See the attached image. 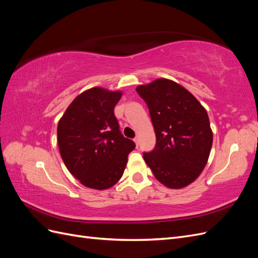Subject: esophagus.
I'll return each mask as SVG.
<instances>
[{
    "instance_id": "34e87169",
    "label": "esophagus",
    "mask_w": 258,
    "mask_h": 258,
    "mask_svg": "<svg viewBox=\"0 0 258 258\" xmlns=\"http://www.w3.org/2000/svg\"><path fill=\"white\" fill-rule=\"evenodd\" d=\"M134 141H135V143H136V144H137V146H138V145H139V139L136 137V138L134 139Z\"/></svg>"
}]
</instances>
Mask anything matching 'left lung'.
<instances>
[{"mask_svg":"<svg viewBox=\"0 0 258 258\" xmlns=\"http://www.w3.org/2000/svg\"><path fill=\"white\" fill-rule=\"evenodd\" d=\"M147 104L156 145L143 153L155 177L169 188L192 183L205 169L213 142L206 108L183 86L159 79L137 87Z\"/></svg>","mask_w":258,"mask_h":258,"instance_id":"1","label":"left lung"}]
</instances>
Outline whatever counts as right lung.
<instances>
[{
    "instance_id": "right-lung-1",
    "label": "right lung",
    "mask_w": 258,
    "mask_h": 258,
    "mask_svg": "<svg viewBox=\"0 0 258 258\" xmlns=\"http://www.w3.org/2000/svg\"><path fill=\"white\" fill-rule=\"evenodd\" d=\"M122 93L100 87L77 96L58 122L60 155L86 187L103 190L119 181L136 144L124 138L114 114Z\"/></svg>"
}]
</instances>
